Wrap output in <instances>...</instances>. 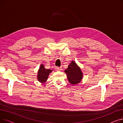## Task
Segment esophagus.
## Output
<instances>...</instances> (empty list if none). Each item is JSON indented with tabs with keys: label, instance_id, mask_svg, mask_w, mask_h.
Instances as JSON below:
<instances>
[{
	"label": "esophagus",
	"instance_id": "esophagus-1",
	"mask_svg": "<svg viewBox=\"0 0 123 123\" xmlns=\"http://www.w3.org/2000/svg\"><path fill=\"white\" fill-rule=\"evenodd\" d=\"M55 69H56V70L57 71H61L62 70L61 67H56Z\"/></svg>",
	"mask_w": 123,
	"mask_h": 123
}]
</instances>
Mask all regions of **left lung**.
<instances>
[{
    "instance_id": "1",
    "label": "left lung",
    "mask_w": 123,
    "mask_h": 123,
    "mask_svg": "<svg viewBox=\"0 0 123 123\" xmlns=\"http://www.w3.org/2000/svg\"><path fill=\"white\" fill-rule=\"evenodd\" d=\"M64 72L67 75L69 82L73 85L79 83L83 78V74L81 68L73 60L65 70Z\"/></svg>"
}]
</instances>
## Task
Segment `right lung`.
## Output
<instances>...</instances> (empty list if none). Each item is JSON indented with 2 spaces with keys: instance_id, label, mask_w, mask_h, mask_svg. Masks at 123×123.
Returning a JSON list of instances; mask_svg holds the SVG:
<instances>
[{
  "instance_id": "1",
  "label": "right lung",
  "mask_w": 123,
  "mask_h": 123,
  "mask_svg": "<svg viewBox=\"0 0 123 123\" xmlns=\"http://www.w3.org/2000/svg\"><path fill=\"white\" fill-rule=\"evenodd\" d=\"M53 69H46L45 68V67L43 64H41L38 71V73L37 75V78L38 81L41 83H43L46 82L48 78L49 74L52 72Z\"/></svg>"
}]
</instances>
